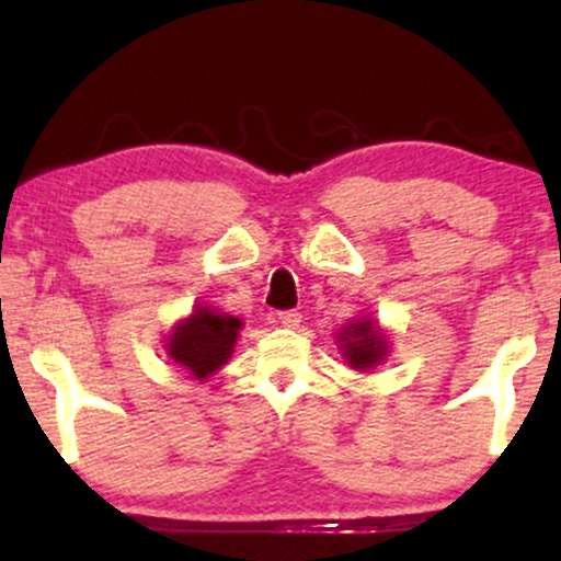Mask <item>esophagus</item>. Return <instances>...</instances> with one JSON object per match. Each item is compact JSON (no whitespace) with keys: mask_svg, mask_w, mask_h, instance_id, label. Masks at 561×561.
Returning a JSON list of instances; mask_svg holds the SVG:
<instances>
[{"mask_svg":"<svg viewBox=\"0 0 561 561\" xmlns=\"http://www.w3.org/2000/svg\"><path fill=\"white\" fill-rule=\"evenodd\" d=\"M279 324L287 327V330H295L300 324V313L298 311H282L279 313Z\"/></svg>","mask_w":561,"mask_h":561,"instance_id":"34e87169","label":"esophagus"}]
</instances>
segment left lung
<instances>
[{
	"label": "left lung",
	"instance_id": "8db88e82",
	"mask_svg": "<svg viewBox=\"0 0 561 561\" xmlns=\"http://www.w3.org/2000/svg\"><path fill=\"white\" fill-rule=\"evenodd\" d=\"M337 347L353 371H371L390 356V334L371 317H358L340 327Z\"/></svg>",
	"mask_w": 561,
	"mask_h": 561
}]
</instances>
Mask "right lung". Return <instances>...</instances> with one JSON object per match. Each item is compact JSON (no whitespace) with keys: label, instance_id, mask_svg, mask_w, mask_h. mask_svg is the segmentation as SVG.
<instances>
[{"label":"right lung","instance_id":"right-lung-1","mask_svg":"<svg viewBox=\"0 0 561 561\" xmlns=\"http://www.w3.org/2000/svg\"><path fill=\"white\" fill-rule=\"evenodd\" d=\"M242 321L229 317L221 308L197 302L190 317L179 319L165 334L163 351L173 364H179L190 379L208 382L234 353L240 340Z\"/></svg>","mask_w":561,"mask_h":561}]
</instances>
